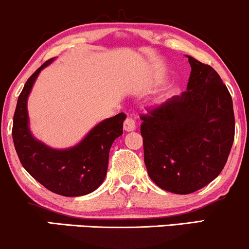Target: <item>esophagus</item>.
Wrapping results in <instances>:
<instances>
[{"label": "esophagus", "instance_id": "obj_1", "mask_svg": "<svg viewBox=\"0 0 249 249\" xmlns=\"http://www.w3.org/2000/svg\"><path fill=\"white\" fill-rule=\"evenodd\" d=\"M135 128H136V125H135V121H134V119L131 118V116H128V118L124 120V129L125 131H133Z\"/></svg>", "mask_w": 249, "mask_h": 249}]
</instances>
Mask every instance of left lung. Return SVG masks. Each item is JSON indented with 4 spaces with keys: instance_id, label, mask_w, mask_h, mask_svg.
<instances>
[{
    "instance_id": "8db88e82",
    "label": "left lung",
    "mask_w": 249,
    "mask_h": 249,
    "mask_svg": "<svg viewBox=\"0 0 249 249\" xmlns=\"http://www.w3.org/2000/svg\"><path fill=\"white\" fill-rule=\"evenodd\" d=\"M188 87L142 115L149 177L165 191L188 195L218 177L234 141V112L226 85L210 65L190 57Z\"/></svg>"
}]
</instances>
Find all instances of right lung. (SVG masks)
<instances>
[{"label": "right lung", "mask_w": 249, "mask_h": 249, "mask_svg": "<svg viewBox=\"0 0 249 249\" xmlns=\"http://www.w3.org/2000/svg\"><path fill=\"white\" fill-rule=\"evenodd\" d=\"M53 59L45 61L20 92L14 114V145L22 165L37 182L57 195L78 197L90 194L104 182L110 147L122 135L125 114L101 121L74 147L54 149L38 141L29 127L28 98L38 74Z\"/></svg>", "instance_id": "right-lung-1"}]
</instances>
